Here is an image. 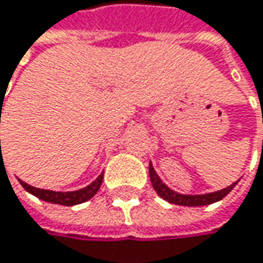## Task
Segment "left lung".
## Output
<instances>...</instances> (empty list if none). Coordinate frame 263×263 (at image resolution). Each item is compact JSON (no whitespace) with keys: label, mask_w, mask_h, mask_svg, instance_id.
<instances>
[{"label":"left lung","mask_w":263,"mask_h":263,"mask_svg":"<svg viewBox=\"0 0 263 263\" xmlns=\"http://www.w3.org/2000/svg\"><path fill=\"white\" fill-rule=\"evenodd\" d=\"M148 174H150V181H152L153 189L158 192V195L161 198H163L165 201H168L171 204L184 205V207H201V205H209V204H213V202H217V201L223 199L224 196L231 192L235 187V184L238 183V181H235V183H232L231 186L224 187L222 191L205 193V195H181V193L171 191L165 183H162V180L156 174L152 162L148 165Z\"/></svg>","instance_id":"8db88e82"}]
</instances>
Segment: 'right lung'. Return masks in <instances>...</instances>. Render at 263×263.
<instances>
[{
    "label": "right lung",
    "mask_w": 263,
    "mask_h": 263,
    "mask_svg": "<svg viewBox=\"0 0 263 263\" xmlns=\"http://www.w3.org/2000/svg\"><path fill=\"white\" fill-rule=\"evenodd\" d=\"M102 176L100 174L98 178L95 181H92L89 186H86L80 191H74V192H54V191H46V189H39V187H34V186H29L28 183H25L22 180L21 184L24 186V189L26 192L32 193L34 196H37L40 199L46 201V202H52V204H59V205H77V204H82L87 199H90L95 193L100 191L101 183H102Z\"/></svg>",
    "instance_id": "1"
}]
</instances>
